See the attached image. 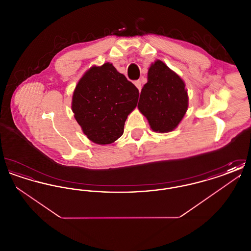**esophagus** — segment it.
I'll return each mask as SVG.
<instances>
[{
	"instance_id": "1",
	"label": "esophagus",
	"mask_w": 251,
	"mask_h": 251,
	"mask_svg": "<svg viewBox=\"0 0 251 251\" xmlns=\"http://www.w3.org/2000/svg\"><path fill=\"white\" fill-rule=\"evenodd\" d=\"M142 80H137V81H135L134 82V84H135V86L137 87V89L139 90V91H141V88H142Z\"/></svg>"
}]
</instances>
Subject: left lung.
<instances>
[{
  "label": "left lung",
  "instance_id": "obj_1",
  "mask_svg": "<svg viewBox=\"0 0 251 251\" xmlns=\"http://www.w3.org/2000/svg\"><path fill=\"white\" fill-rule=\"evenodd\" d=\"M137 107L152 131L175 130L188 108V94L183 80L167 65L156 60L148 72V83L141 90Z\"/></svg>",
  "mask_w": 251,
  "mask_h": 251
}]
</instances>
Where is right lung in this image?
<instances>
[{"mask_svg":"<svg viewBox=\"0 0 251 251\" xmlns=\"http://www.w3.org/2000/svg\"><path fill=\"white\" fill-rule=\"evenodd\" d=\"M139 91L111 63L91 67L72 95L74 118L93 143H114L123 134L129 114L136 107Z\"/></svg>","mask_w":251,"mask_h":251,"instance_id":"obj_1","label":"right lung"}]
</instances>
